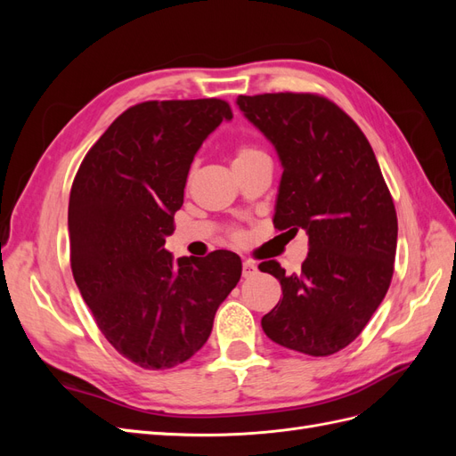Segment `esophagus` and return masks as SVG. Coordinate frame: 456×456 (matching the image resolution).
<instances>
[{
    "instance_id": "1",
    "label": "esophagus",
    "mask_w": 456,
    "mask_h": 456,
    "mask_svg": "<svg viewBox=\"0 0 456 456\" xmlns=\"http://www.w3.org/2000/svg\"><path fill=\"white\" fill-rule=\"evenodd\" d=\"M258 272L256 265L253 260H245L243 262V278H251V275H255Z\"/></svg>"
}]
</instances>
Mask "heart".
Returning <instances> with one entry per match:
<instances>
[{
	"mask_svg": "<svg viewBox=\"0 0 456 456\" xmlns=\"http://www.w3.org/2000/svg\"><path fill=\"white\" fill-rule=\"evenodd\" d=\"M262 158H268L265 151L255 148V146H240L236 150V156H233V165H245V163H251ZM236 238H240V233H236Z\"/></svg>",
	"mask_w": 456,
	"mask_h": 456,
	"instance_id": "obj_1",
	"label": "heart"
}]
</instances>
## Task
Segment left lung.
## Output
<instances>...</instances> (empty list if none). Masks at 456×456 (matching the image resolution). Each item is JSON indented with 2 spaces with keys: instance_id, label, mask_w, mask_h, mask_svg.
I'll use <instances>...</instances> for the list:
<instances>
[{
  "instance_id": "obj_1",
  "label": "left lung",
  "mask_w": 456,
  "mask_h": 456,
  "mask_svg": "<svg viewBox=\"0 0 456 456\" xmlns=\"http://www.w3.org/2000/svg\"><path fill=\"white\" fill-rule=\"evenodd\" d=\"M281 161L273 226L308 233L298 273L268 260L283 298L262 317L270 340L330 355L362 333L388 291L397 245L395 207L369 141L323 96L266 93L236 101Z\"/></svg>"
}]
</instances>
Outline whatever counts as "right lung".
<instances>
[{"mask_svg": "<svg viewBox=\"0 0 456 456\" xmlns=\"http://www.w3.org/2000/svg\"><path fill=\"white\" fill-rule=\"evenodd\" d=\"M232 119L220 99L126 110L87 151L68 205L76 285L106 340L144 369H171L207 342L241 258H173L165 238L203 141Z\"/></svg>", "mask_w": 456, "mask_h": 456, "instance_id": "add662e5", "label": "right lung"}]
</instances>
